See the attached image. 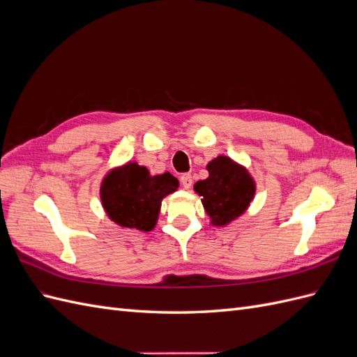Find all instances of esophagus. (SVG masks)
<instances>
[{"mask_svg": "<svg viewBox=\"0 0 357 357\" xmlns=\"http://www.w3.org/2000/svg\"><path fill=\"white\" fill-rule=\"evenodd\" d=\"M180 181H181V186L185 189H190L192 186V176L190 174H183L180 177Z\"/></svg>", "mask_w": 357, "mask_h": 357, "instance_id": "esophagus-1", "label": "esophagus"}]
</instances>
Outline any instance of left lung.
<instances>
[{"instance_id":"obj_1","label":"left lung","mask_w":357,"mask_h":357,"mask_svg":"<svg viewBox=\"0 0 357 357\" xmlns=\"http://www.w3.org/2000/svg\"><path fill=\"white\" fill-rule=\"evenodd\" d=\"M208 178L197 181L195 192L211 223L225 226L245 211L255 197V181L247 169L226 156L213 159L207 165Z\"/></svg>"}]
</instances>
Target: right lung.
<instances>
[{
  "instance_id": "add662e5",
  "label": "right lung",
  "mask_w": 357,
  "mask_h": 357,
  "mask_svg": "<svg viewBox=\"0 0 357 357\" xmlns=\"http://www.w3.org/2000/svg\"><path fill=\"white\" fill-rule=\"evenodd\" d=\"M177 188L178 180L169 172L150 176L146 167L129 162L107 174L101 185V201L113 222L147 232L155 228L162 198Z\"/></svg>"
}]
</instances>
